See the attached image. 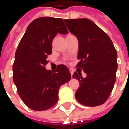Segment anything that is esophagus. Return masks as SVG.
<instances>
[{"mask_svg":"<svg viewBox=\"0 0 129 129\" xmlns=\"http://www.w3.org/2000/svg\"><path fill=\"white\" fill-rule=\"evenodd\" d=\"M70 74H71V76H72H72H73V74H74V70L73 69H70Z\"/></svg>","mask_w":129,"mask_h":129,"instance_id":"esophagus-1","label":"esophagus"}]
</instances>
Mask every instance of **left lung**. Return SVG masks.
<instances>
[{"instance_id":"8db88e82","label":"left lung","mask_w":129,"mask_h":129,"mask_svg":"<svg viewBox=\"0 0 129 129\" xmlns=\"http://www.w3.org/2000/svg\"><path fill=\"white\" fill-rule=\"evenodd\" d=\"M64 22L78 39L80 61L76 68L82 69L87 74L86 78L76 72L73 74V78L80 82L76 98L87 106L104 104L112 92L118 68L117 52L112 41L89 19H65Z\"/></svg>"}]
</instances>
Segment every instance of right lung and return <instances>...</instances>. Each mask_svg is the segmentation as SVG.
Instances as JSON below:
<instances>
[{
  "mask_svg": "<svg viewBox=\"0 0 129 129\" xmlns=\"http://www.w3.org/2000/svg\"><path fill=\"white\" fill-rule=\"evenodd\" d=\"M68 31L62 19L40 17L27 27L15 53L13 81L23 102L36 111L49 109L58 100L59 89L68 82L71 74L66 66L47 70V56L52 52V41L57 33Z\"/></svg>",
  "mask_w": 129,
  "mask_h": 129,
  "instance_id": "add662e5",
  "label": "right lung"
}]
</instances>
